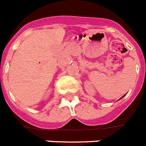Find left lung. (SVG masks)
Masks as SVG:
<instances>
[{
	"mask_svg": "<svg viewBox=\"0 0 146 146\" xmlns=\"http://www.w3.org/2000/svg\"><path fill=\"white\" fill-rule=\"evenodd\" d=\"M125 95H126V94H125ZM122 96V97H121V98H120V99H121V98H123V97H124V96Z\"/></svg>",
	"mask_w": 146,
	"mask_h": 146,
	"instance_id": "left-lung-1",
	"label": "left lung"
}]
</instances>
